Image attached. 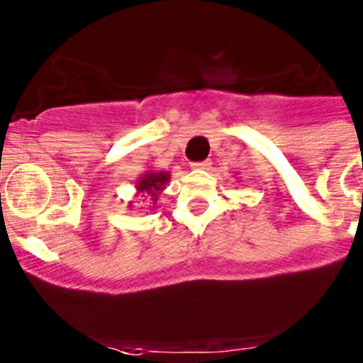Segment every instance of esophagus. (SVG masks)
<instances>
[{"instance_id": "1", "label": "esophagus", "mask_w": 363, "mask_h": 363, "mask_svg": "<svg viewBox=\"0 0 363 363\" xmlns=\"http://www.w3.org/2000/svg\"><path fill=\"white\" fill-rule=\"evenodd\" d=\"M211 160H203V162H194L192 164V169H201V171H207L211 169Z\"/></svg>"}]
</instances>
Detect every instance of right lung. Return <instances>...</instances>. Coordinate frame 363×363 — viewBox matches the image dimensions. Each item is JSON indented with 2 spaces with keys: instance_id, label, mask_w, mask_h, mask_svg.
<instances>
[{
  "instance_id": "1",
  "label": "right lung",
  "mask_w": 363,
  "mask_h": 363,
  "mask_svg": "<svg viewBox=\"0 0 363 363\" xmlns=\"http://www.w3.org/2000/svg\"><path fill=\"white\" fill-rule=\"evenodd\" d=\"M171 175L169 171H158V169H148L145 171L135 182V199L145 198L150 201V205H156L158 201L160 192L164 190L165 184L169 182ZM128 207H131V201Z\"/></svg>"
}]
</instances>
